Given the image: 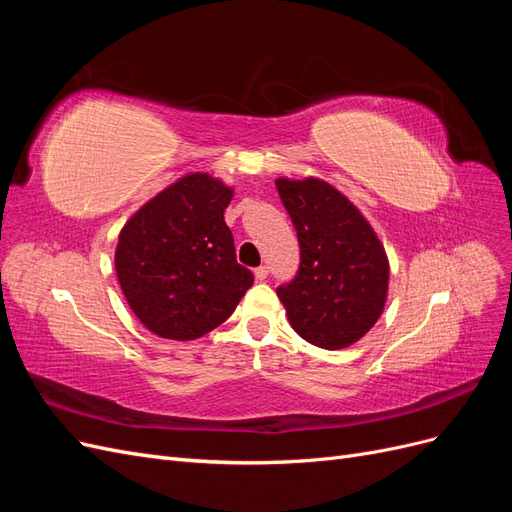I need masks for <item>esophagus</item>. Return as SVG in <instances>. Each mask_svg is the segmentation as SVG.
Segmentation results:
<instances>
[{
  "label": "esophagus",
  "mask_w": 512,
  "mask_h": 512,
  "mask_svg": "<svg viewBox=\"0 0 512 512\" xmlns=\"http://www.w3.org/2000/svg\"><path fill=\"white\" fill-rule=\"evenodd\" d=\"M267 275H269V271H267V267H265V265H262V267H256V269H254V277H256L258 282L267 280Z\"/></svg>",
  "instance_id": "34e87169"
}]
</instances>
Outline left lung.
<instances>
[{"label":"left lung","instance_id":"obj_1","mask_svg":"<svg viewBox=\"0 0 512 512\" xmlns=\"http://www.w3.org/2000/svg\"><path fill=\"white\" fill-rule=\"evenodd\" d=\"M299 237L301 265L277 288L288 322L318 348H348L378 322L389 292V258L350 200L322 179H275Z\"/></svg>","mask_w":512,"mask_h":512}]
</instances>
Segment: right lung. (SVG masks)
<instances>
[{
	"instance_id": "obj_1",
	"label": "right lung",
	"mask_w": 512,
	"mask_h": 512,
	"mask_svg": "<svg viewBox=\"0 0 512 512\" xmlns=\"http://www.w3.org/2000/svg\"><path fill=\"white\" fill-rule=\"evenodd\" d=\"M232 188L190 173L138 209L119 232L115 271L128 305L145 327L188 342L235 312L254 284L241 267L224 222Z\"/></svg>"
}]
</instances>
